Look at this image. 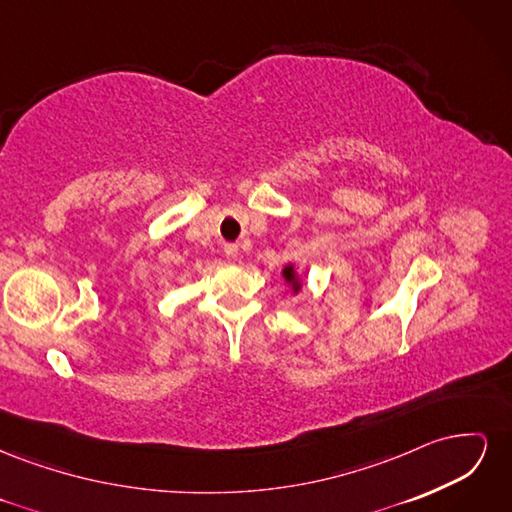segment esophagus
<instances>
[{"mask_svg":"<svg viewBox=\"0 0 512 512\" xmlns=\"http://www.w3.org/2000/svg\"><path fill=\"white\" fill-rule=\"evenodd\" d=\"M224 252H226V256L235 258V256H237V252H239V247H237L235 243H226V245H224Z\"/></svg>","mask_w":512,"mask_h":512,"instance_id":"1","label":"esophagus"}]
</instances>
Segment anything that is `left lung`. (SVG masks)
Instances as JSON below:
<instances>
[{"label":"left lung","mask_w":512,"mask_h":512,"mask_svg":"<svg viewBox=\"0 0 512 512\" xmlns=\"http://www.w3.org/2000/svg\"><path fill=\"white\" fill-rule=\"evenodd\" d=\"M282 275H284V280H286V282L292 286V292H299V290H301V280H299L297 271H294V265H288V267H284Z\"/></svg>","instance_id":"8db88e82"}]
</instances>
